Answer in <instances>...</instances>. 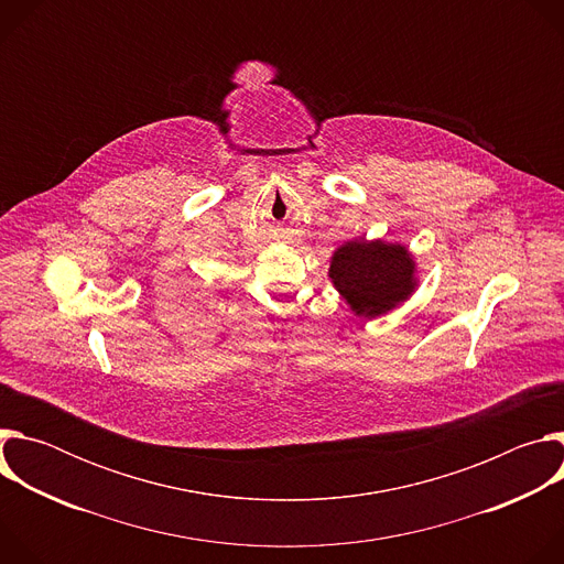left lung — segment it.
<instances>
[{
	"label": "left lung",
	"instance_id": "obj_1",
	"mask_svg": "<svg viewBox=\"0 0 564 564\" xmlns=\"http://www.w3.org/2000/svg\"><path fill=\"white\" fill-rule=\"evenodd\" d=\"M413 270L401 246L352 240L335 252L330 279L357 314L379 316L413 292Z\"/></svg>",
	"mask_w": 564,
	"mask_h": 564
}]
</instances>
